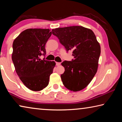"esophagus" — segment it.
<instances>
[{"instance_id":"obj_1","label":"esophagus","mask_w":122,"mask_h":122,"mask_svg":"<svg viewBox=\"0 0 122 122\" xmlns=\"http://www.w3.org/2000/svg\"><path fill=\"white\" fill-rule=\"evenodd\" d=\"M56 66H59L61 65V62H56Z\"/></svg>"}]
</instances>
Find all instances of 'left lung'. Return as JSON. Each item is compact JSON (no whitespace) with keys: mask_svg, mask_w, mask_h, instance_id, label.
Here are the masks:
<instances>
[{"mask_svg":"<svg viewBox=\"0 0 122 122\" xmlns=\"http://www.w3.org/2000/svg\"><path fill=\"white\" fill-rule=\"evenodd\" d=\"M67 51H73L74 59L61 63L65 71L61 78L65 87L73 92L85 88L95 75L101 47L94 33L82 26H74L51 30Z\"/></svg>","mask_w":122,"mask_h":122,"instance_id":"obj_1","label":"left lung"}]
</instances>
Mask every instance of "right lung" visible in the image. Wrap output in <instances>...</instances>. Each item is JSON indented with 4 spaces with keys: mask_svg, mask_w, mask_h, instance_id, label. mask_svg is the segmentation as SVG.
<instances>
[{
    "mask_svg": "<svg viewBox=\"0 0 122 122\" xmlns=\"http://www.w3.org/2000/svg\"><path fill=\"white\" fill-rule=\"evenodd\" d=\"M51 35L49 29H27L13 41L12 59L16 73L31 90L40 91L48 85L55 62L40 57L46 54L45 45Z\"/></svg>",
    "mask_w": 122,
    "mask_h": 122,
    "instance_id": "1",
    "label": "right lung"
}]
</instances>
